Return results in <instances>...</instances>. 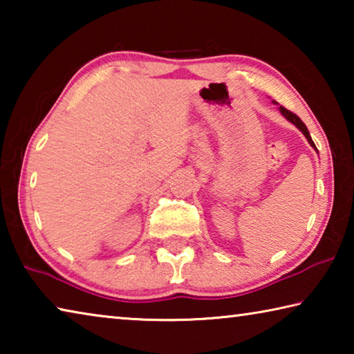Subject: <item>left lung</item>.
I'll use <instances>...</instances> for the list:
<instances>
[{"mask_svg":"<svg viewBox=\"0 0 354 354\" xmlns=\"http://www.w3.org/2000/svg\"><path fill=\"white\" fill-rule=\"evenodd\" d=\"M273 103L274 104H277V101H273ZM278 109H279V112H281V115H283L286 120H289V122L292 123V124H295V127L299 129V131H301V133H303V136L304 137H306V139H308V142H309V145L310 147H313L314 149H315V151H317V147H315V143L313 142V139H310V134H309V131H308V128H306V124H304L303 122H301V120H299V117H297L295 115V113H292L290 111H287V109H284V107L283 106H279L278 107Z\"/></svg>","mask_w":354,"mask_h":354,"instance_id":"8db88e82","label":"left lung"}]
</instances>
